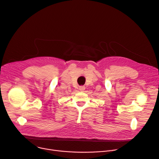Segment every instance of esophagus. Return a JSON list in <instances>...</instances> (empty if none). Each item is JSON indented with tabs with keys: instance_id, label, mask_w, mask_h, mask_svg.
I'll use <instances>...</instances> for the list:
<instances>
[{
	"instance_id": "obj_1",
	"label": "esophagus",
	"mask_w": 159,
	"mask_h": 159,
	"mask_svg": "<svg viewBox=\"0 0 159 159\" xmlns=\"http://www.w3.org/2000/svg\"><path fill=\"white\" fill-rule=\"evenodd\" d=\"M85 87L84 86H80L79 87V90L80 91H82V92H83L84 90H85Z\"/></svg>"
}]
</instances>
